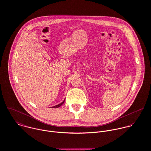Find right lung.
Returning <instances> with one entry per match:
<instances>
[{
    "label": "right lung",
    "instance_id": "right-lung-1",
    "mask_svg": "<svg viewBox=\"0 0 151 151\" xmlns=\"http://www.w3.org/2000/svg\"><path fill=\"white\" fill-rule=\"evenodd\" d=\"M64 101H65V100L63 101L61 103H60V104H58V105H55V106H53V108H58V107L60 106L61 105H62L64 104Z\"/></svg>",
    "mask_w": 151,
    "mask_h": 151
}]
</instances>
